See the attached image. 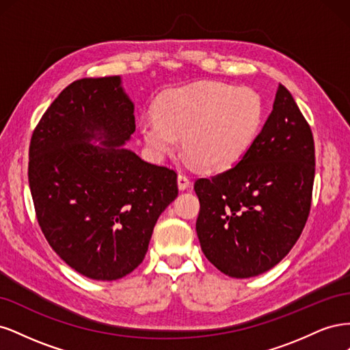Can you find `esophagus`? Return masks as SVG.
Wrapping results in <instances>:
<instances>
[{"mask_svg":"<svg viewBox=\"0 0 350 350\" xmlns=\"http://www.w3.org/2000/svg\"><path fill=\"white\" fill-rule=\"evenodd\" d=\"M189 185H191V181L185 174H179L178 175V188L179 189H187Z\"/></svg>","mask_w":350,"mask_h":350,"instance_id":"34e87169","label":"esophagus"}]
</instances>
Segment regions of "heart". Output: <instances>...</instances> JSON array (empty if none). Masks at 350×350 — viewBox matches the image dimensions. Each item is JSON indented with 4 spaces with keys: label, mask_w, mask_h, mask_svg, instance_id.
<instances>
[{
    "label": "heart",
    "mask_w": 350,
    "mask_h": 350,
    "mask_svg": "<svg viewBox=\"0 0 350 350\" xmlns=\"http://www.w3.org/2000/svg\"><path fill=\"white\" fill-rule=\"evenodd\" d=\"M262 120L264 102L256 90L200 81L163 93L156 113L142 120L140 131L156 159L172 153L181 139L189 162L220 172L248 153Z\"/></svg>",
    "instance_id": "obj_1"
}]
</instances>
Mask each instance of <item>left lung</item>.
Wrapping results in <instances>:
<instances>
[{
	"label": "left lung",
	"instance_id": "1",
	"mask_svg": "<svg viewBox=\"0 0 350 350\" xmlns=\"http://www.w3.org/2000/svg\"><path fill=\"white\" fill-rule=\"evenodd\" d=\"M314 139L282 84L256 142L228 171L197 179V237L207 260L230 278L258 276L280 262L310 215Z\"/></svg>",
	"mask_w": 350,
	"mask_h": 350
}]
</instances>
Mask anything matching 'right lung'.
<instances>
[{"mask_svg":"<svg viewBox=\"0 0 350 350\" xmlns=\"http://www.w3.org/2000/svg\"><path fill=\"white\" fill-rule=\"evenodd\" d=\"M134 131V102L112 76L72 81L31 135L39 226L52 250L93 280L121 279L139 266L178 196L175 171L126 149Z\"/></svg>","mask_w":350,"mask_h":350,"instance_id":"right-lung-1","label":"right lung"}]
</instances>
